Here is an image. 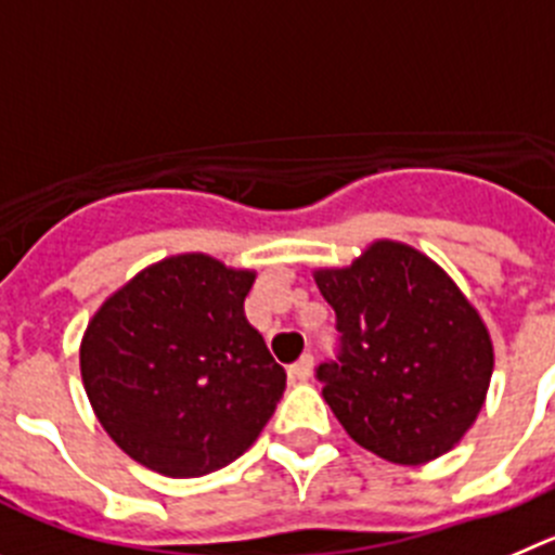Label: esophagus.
Returning <instances> with one entry per match:
<instances>
[{"mask_svg":"<svg viewBox=\"0 0 555 555\" xmlns=\"http://www.w3.org/2000/svg\"><path fill=\"white\" fill-rule=\"evenodd\" d=\"M289 382H307L309 376H312V357H301L298 359L296 364H289V371H287Z\"/></svg>","mask_w":555,"mask_h":555,"instance_id":"esophagus-1","label":"esophagus"}]
</instances>
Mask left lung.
<instances>
[{"instance_id": "obj_1", "label": "left lung", "mask_w": 555, "mask_h": 555, "mask_svg": "<svg viewBox=\"0 0 555 555\" xmlns=\"http://www.w3.org/2000/svg\"><path fill=\"white\" fill-rule=\"evenodd\" d=\"M337 312L339 357L318 367L348 437L392 464H426L470 431L495 351L487 323L442 268L398 241H373L351 266L318 268Z\"/></svg>"}]
</instances>
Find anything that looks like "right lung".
Returning <instances> with one entry per match:
<instances>
[{
  "label": "right lung",
  "instance_id": "obj_1",
  "mask_svg": "<svg viewBox=\"0 0 555 555\" xmlns=\"http://www.w3.org/2000/svg\"><path fill=\"white\" fill-rule=\"evenodd\" d=\"M257 273L177 254L96 309L79 346L85 392L109 439L154 473L198 478L254 446L284 371L246 321Z\"/></svg>",
  "mask_w": 555,
  "mask_h": 555
}]
</instances>
